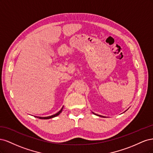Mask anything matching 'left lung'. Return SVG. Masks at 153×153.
<instances>
[{"label":"left lung","mask_w":153,"mask_h":153,"mask_svg":"<svg viewBox=\"0 0 153 153\" xmlns=\"http://www.w3.org/2000/svg\"><path fill=\"white\" fill-rule=\"evenodd\" d=\"M96 115H98V116H100V117H103V116H101V115H97V114H96Z\"/></svg>","instance_id":"8db88e82"}]
</instances>
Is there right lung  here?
I'll use <instances>...</instances> for the list:
<instances>
[{"label":"right lung","instance_id":"right-lung-1","mask_svg":"<svg viewBox=\"0 0 153 153\" xmlns=\"http://www.w3.org/2000/svg\"><path fill=\"white\" fill-rule=\"evenodd\" d=\"M63 107H64V106H62V108H61V110H60L57 113H56V114H54V115H50V116H48V117H38V116H35V117H37V118H39V119H51V118L55 117L57 116V115H59L60 114H61V113L62 112V110H63Z\"/></svg>","mask_w":153,"mask_h":153}]
</instances>
